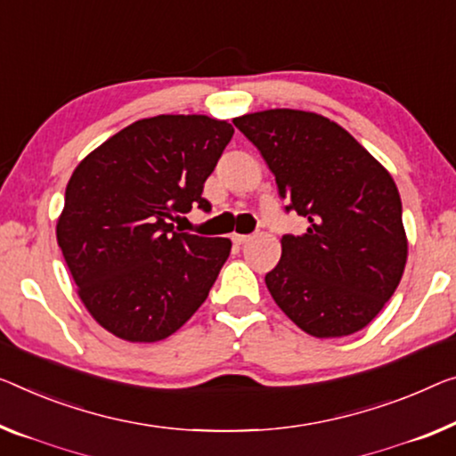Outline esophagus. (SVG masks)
<instances>
[{
    "label": "esophagus",
    "instance_id": "esophagus-1",
    "mask_svg": "<svg viewBox=\"0 0 456 456\" xmlns=\"http://www.w3.org/2000/svg\"><path fill=\"white\" fill-rule=\"evenodd\" d=\"M231 240H233V243H237V246H243V243H248V241H249V235H240V233H235L233 237H231Z\"/></svg>",
    "mask_w": 456,
    "mask_h": 456
}]
</instances>
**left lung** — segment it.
Instances as JSON below:
<instances>
[{"instance_id": "obj_1", "label": "left lung", "mask_w": 456, "mask_h": 456, "mask_svg": "<svg viewBox=\"0 0 456 456\" xmlns=\"http://www.w3.org/2000/svg\"><path fill=\"white\" fill-rule=\"evenodd\" d=\"M254 142L287 210L309 221L282 235L266 287L290 322L315 338L366 328L395 293L407 260L402 199L391 174L334 120L276 108L233 118Z\"/></svg>"}]
</instances>
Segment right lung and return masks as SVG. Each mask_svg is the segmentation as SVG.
<instances>
[{
	"label": "right lung",
	"instance_id": "add662e5",
	"mask_svg": "<svg viewBox=\"0 0 456 456\" xmlns=\"http://www.w3.org/2000/svg\"><path fill=\"white\" fill-rule=\"evenodd\" d=\"M233 137L227 120L159 114L112 134L71 174L57 241L92 317L126 342H159L207 301L227 237L178 233Z\"/></svg>",
	"mask_w": 456,
	"mask_h": 456
}]
</instances>
